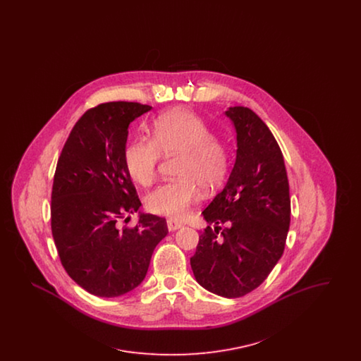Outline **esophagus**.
Here are the masks:
<instances>
[{
    "label": "esophagus",
    "mask_w": 361,
    "mask_h": 361,
    "mask_svg": "<svg viewBox=\"0 0 361 361\" xmlns=\"http://www.w3.org/2000/svg\"><path fill=\"white\" fill-rule=\"evenodd\" d=\"M181 227H183L181 222L174 221V219H168V228H169V231H176V230H178Z\"/></svg>",
    "instance_id": "1"
}]
</instances>
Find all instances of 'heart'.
<instances>
[{
	"label": "heart",
	"mask_w": 361,
	"mask_h": 361,
	"mask_svg": "<svg viewBox=\"0 0 361 361\" xmlns=\"http://www.w3.org/2000/svg\"><path fill=\"white\" fill-rule=\"evenodd\" d=\"M161 154L181 155L178 177L165 183L146 197V208L155 215L183 218L207 190L218 188L228 172L230 154L224 143L215 139L206 121L187 109H176L158 116L153 123L152 139L135 137L124 150L128 176L143 187L157 176Z\"/></svg>",
	"instance_id": "b5f03b06"
}]
</instances>
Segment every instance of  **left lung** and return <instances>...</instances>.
Listing matches in <instances>:
<instances>
[{"instance_id": "8db88e82", "label": "left lung", "mask_w": 361, "mask_h": 361, "mask_svg": "<svg viewBox=\"0 0 361 361\" xmlns=\"http://www.w3.org/2000/svg\"><path fill=\"white\" fill-rule=\"evenodd\" d=\"M224 114L235 127L237 157L224 188L202 212L209 226L190 267L207 291L240 298L256 290L283 256L291 199L284 158L267 124L246 106Z\"/></svg>"}]
</instances>
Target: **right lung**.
Masks as SVG:
<instances>
[{"instance_id":"obj_1","label":"right lung","mask_w":361,"mask_h":361,"mask_svg":"<svg viewBox=\"0 0 361 361\" xmlns=\"http://www.w3.org/2000/svg\"><path fill=\"white\" fill-rule=\"evenodd\" d=\"M150 105L100 104L81 116L54 174L51 231L68 275L85 291L116 298L147 274L155 246L168 234L164 218L139 214L135 227L119 221L140 200L124 165L128 126Z\"/></svg>"}]
</instances>
